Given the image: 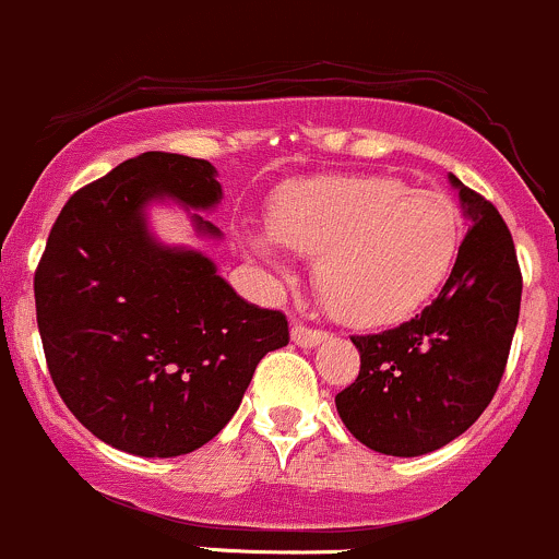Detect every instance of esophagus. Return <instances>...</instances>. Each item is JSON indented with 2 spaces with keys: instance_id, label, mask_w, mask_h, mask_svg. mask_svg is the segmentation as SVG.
Masks as SVG:
<instances>
[{
  "instance_id": "obj_1",
  "label": "esophagus",
  "mask_w": 559,
  "mask_h": 559,
  "mask_svg": "<svg viewBox=\"0 0 559 559\" xmlns=\"http://www.w3.org/2000/svg\"><path fill=\"white\" fill-rule=\"evenodd\" d=\"M290 338L298 344V347H318L320 342H325L328 333L320 331V328H307L301 322L290 328Z\"/></svg>"
}]
</instances>
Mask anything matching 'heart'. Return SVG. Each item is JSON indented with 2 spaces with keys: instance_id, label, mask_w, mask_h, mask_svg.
Masks as SVG:
<instances>
[{
  "instance_id": "b5f03b06",
  "label": "heart",
  "mask_w": 559,
  "mask_h": 559,
  "mask_svg": "<svg viewBox=\"0 0 559 559\" xmlns=\"http://www.w3.org/2000/svg\"><path fill=\"white\" fill-rule=\"evenodd\" d=\"M269 234L314 261V287L333 318L393 325L417 314L450 280L463 215L441 191L408 188L390 175H325L274 195ZM252 250L285 274L272 241Z\"/></svg>"
}]
</instances>
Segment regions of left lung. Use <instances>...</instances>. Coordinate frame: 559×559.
I'll use <instances>...</instances> for the list:
<instances>
[{"label":"left lung","mask_w":559,"mask_h":559,"mask_svg":"<svg viewBox=\"0 0 559 559\" xmlns=\"http://www.w3.org/2000/svg\"><path fill=\"white\" fill-rule=\"evenodd\" d=\"M468 234L439 298L382 333L353 336L360 373L336 412L368 450L417 457L471 428L492 401L520 320L522 274L498 210L450 175Z\"/></svg>","instance_id":"obj_1"}]
</instances>
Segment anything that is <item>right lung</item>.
I'll use <instances>...</instances> for the list:
<instances>
[{
	"label": "right lung",
	"mask_w": 559,
	"mask_h": 559,
	"mask_svg": "<svg viewBox=\"0 0 559 559\" xmlns=\"http://www.w3.org/2000/svg\"><path fill=\"white\" fill-rule=\"evenodd\" d=\"M210 160L142 153L80 188L50 228L34 304L50 379L69 412L105 444L177 457L215 439L255 366L285 347V314L237 296L215 263L166 247L147 204H221ZM201 237L221 228L191 215Z\"/></svg>",
	"instance_id": "1"
}]
</instances>
